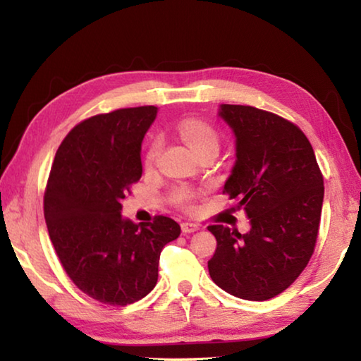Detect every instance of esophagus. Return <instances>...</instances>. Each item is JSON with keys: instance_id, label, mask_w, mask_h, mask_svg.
Instances as JSON below:
<instances>
[{"instance_id": "34e87169", "label": "esophagus", "mask_w": 361, "mask_h": 361, "mask_svg": "<svg viewBox=\"0 0 361 361\" xmlns=\"http://www.w3.org/2000/svg\"><path fill=\"white\" fill-rule=\"evenodd\" d=\"M200 226L197 223H191V221H185L181 224V231L185 232V234H191V232L199 231Z\"/></svg>"}]
</instances>
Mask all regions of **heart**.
Listing matches in <instances>:
<instances>
[{
    "label": "heart",
    "instance_id": "heart-1",
    "mask_svg": "<svg viewBox=\"0 0 361 361\" xmlns=\"http://www.w3.org/2000/svg\"><path fill=\"white\" fill-rule=\"evenodd\" d=\"M176 130H178L183 142H185L189 148L194 151V154H199V152H204L209 149L218 151L219 148L218 132L204 121L185 119L180 122L178 127H176ZM159 149H161V140L156 138L154 142L149 145L148 152H146V166H152V164H154L156 157L159 154ZM191 197L192 194L191 191H188V189H178L175 194V200L178 204H186Z\"/></svg>",
    "mask_w": 361,
    "mask_h": 361
}]
</instances>
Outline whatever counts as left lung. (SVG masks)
Masks as SVG:
<instances>
[{"label":"left lung","mask_w":361,"mask_h":361,"mask_svg":"<svg viewBox=\"0 0 361 361\" xmlns=\"http://www.w3.org/2000/svg\"><path fill=\"white\" fill-rule=\"evenodd\" d=\"M235 137V164L223 192L250 219L245 234L209 226L216 250L213 282L247 301H266L295 282L314 253L323 205V176L312 145L293 122L262 109L221 105Z\"/></svg>","instance_id":"left-lung-1"}]
</instances>
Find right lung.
Here are the masks:
<instances>
[{"instance_id": "add662e5", "label": "right lung", "mask_w": 361, "mask_h": 361, "mask_svg": "<svg viewBox=\"0 0 361 361\" xmlns=\"http://www.w3.org/2000/svg\"><path fill=\"white\" fill-rule=\"evenodd\" d=\"M156 106L122 108L78 124L59 146L44 194L56 253L79 290L109 305L145 298L157 283L162 248L178 239L169 216L137 224L122 199L142 178V142Z\"/></svg>"}]
</instances>
